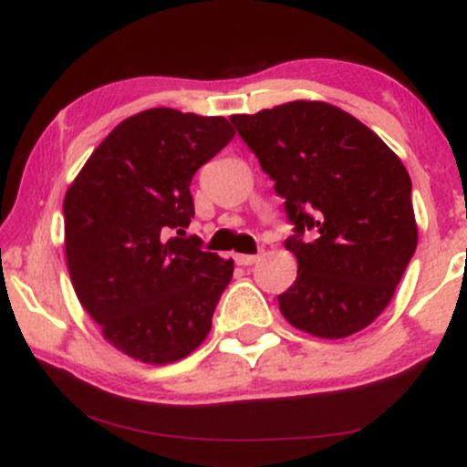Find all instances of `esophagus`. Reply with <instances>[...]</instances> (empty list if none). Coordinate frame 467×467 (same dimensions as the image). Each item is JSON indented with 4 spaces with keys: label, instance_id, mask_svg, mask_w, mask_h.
Wrapping results in <instances>:
<instances>
[{
    "label": "esophagus",
    "instance_id": "esophagus-1",
    "mask_svg": "<svg viewBox=\"0 0 467 467\" xmlns=\"http://www.w3.org/2000/svg\"><path fill=\"white\" fill-rule=\"evenodd\" d=\"M261 258V254H234V263L237 265H254Z\"/></svg>",
    "mask_w": 467,
    "mask_h": 467
}]
</instances>
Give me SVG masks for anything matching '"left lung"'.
Masks as SVG:
<instances>
[{
  "mask_svg": "<svg viewBox=\"0 0 467 467\" xmlns=\"http://www.w3.org/2000/svg\"><path fill=\"white\" fill-rule=\"evenodd\" d=\"M275 182L297 280L277 295L293 327L338 340L390 304L418 245L411 179L375 131L336 105L291 101L230 116Z\"/></svg>",
  "mask_w": 467,
  "mask_h": 467,
  "instance_id": "left-lung-1",
  "label": "left lung"
}]
</instances>
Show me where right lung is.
I'll use <instances>...</instances> for the list:
<instances>
[{"label":"right lung","instance_id":"1","mask_svg":"<svg viewBox=\"0 0 467 467\" xmlns=\"http://www.w3.org/2000/svg\"><path fill=\"white\" fill-rule=\"evenodd\" d=\"M233 138L222 116L140 111L94 149L64 196L77 299L103 338L138 362H176L211 332L234 263L182 234L193 217V174Z\"/></svg>","mask_w":467,"mask_h":467}]
</instances>
